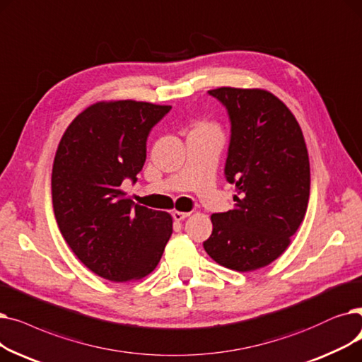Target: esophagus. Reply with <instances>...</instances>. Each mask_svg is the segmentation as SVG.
<instances>
[{
  "instance_id": "34e87169",
  "label": "esophagus",
  "mask_w": 362,
  "mask_h": 362,
  "mask_svg": "<svg viewBox=\"0 0 362 362\" xmlns=\"http://www.w3.org/2000/svg\"><path fill=\"white\" fill-rule=\"evenodd\" d=\"M172 216H174V219H175V221H184L187 216H190V212L174 211V212H172Z\"/></svg>"
}]
</instances>
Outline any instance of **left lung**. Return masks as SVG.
I'll return each instance as SVG.
<instances>
[{"mask_svg":"<svg viewBox=\"0 0 362 362\" xmlns=\"http://www.w3.org/2000/svg\"><path fill=\"white\" fill-rule=\"evenodd\" d=\"M208 93L230 116L223 172L237 194L234 209L211 216L214 230L203 247L222 267L255 271L284 253L305 218L311 188L305 139L293 113L269 91Z\"/></svg>","mask_w":362,"mask_h":362,"instance_id":"8db88e82","label":"left lung"}]
</instances>
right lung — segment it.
I'll list each match as a JSON object with an SVG mask.
<instances>
[{"instance_id":"right-lung-1","label":"right lung","mask_w":362,"mask_h":362,"mask_svg":"<svg viewBox=\"0 0 362 362\" xmlns=\"http://www.w3.org/2000/svg\"><path fill=\"white\" fill-rule=\"evenodd\" d=\"M170 106L100 101L79 113L59 143L51 196L60 233L78 259L100 277L132 281L158 267L172 216L134 204L122 192L146 162L151 128Z\"/></svg>"}]
</instances>
